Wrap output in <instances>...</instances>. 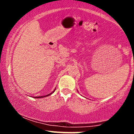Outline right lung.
Segmentation results:
<instances>
[{
	"label": "right lung",
	"instance_id": "1",
	"mask_svg": "<svg viewBox=\"0 0 134 134\" xmlns=\"http://www.w3.org/2000/svg\"><path fill=\"white\" fill-rule=\"evenodd\" d=\"M55 90H56V89H55L53 91H52V93H49V94H47V95H45V96H41V97H35L34 98H43V97H48V96H49V95H51V94H52V93H53L55 91Z\"/></svg>",
	"mask_w": 134,
	"mask_h": 134
}]
</instances>
